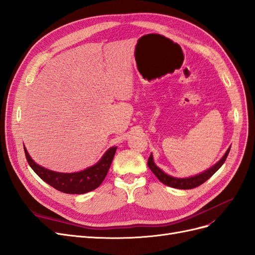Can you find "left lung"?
I'll return each instance as SVG.
<instances>
[{"mask_svg":"<svg viewBox=\"0 0 255 255\" xmlns=\"http://www.w3.org/2000/svg\"><path fill=\"white\" fill-rule=\"evenodd\" d=\"M230 149H231V146L227 150L225 155L222 156V158L218 161L217 164H215L213 167H211L210 169H207V170H205L202 173L197 174L195 176L186 177V179H177V177H173V176L166 174L163 170H160V169L155 164H154L152 154L148 159V166L151 169V171L156 175L157 179L161 183H164L165 185H167V186H170V187L177 188V189H191V188H196V187L200 186V185L203 184L205 181H207L216 171L218 170V169L226 161V159L229 155Z\"/></svg>","mask_w":255,"mask_h":255,"instance_id":"8db88e82","label":"left lung"}]
</instances>
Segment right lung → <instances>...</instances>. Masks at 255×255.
Returning a JSON list of instances; mask_svg holds the SVG:
<instances>
[{"mask_svg": "<svg viewBox=\"0 0 255 255\" xmlns=\"http://www.w3.org/2000/svg\"><path fill=\"white\" fill-rule=\"evenodd\" d=\"M116 150H117V146H112V148L106 151L102 158L96 165L85 169L83 171L74 173H61L49 170V169H45L39 165H37L30 158L29 154L24 148L28 165L32 167L35 173L41 180L61 192L76 195L86 194V192L94 190L101 185L107 172H109Z\"/></svg>", "mask_w": 255, "mask_h": 255, "instance_id": "1", "label": "right lung"}]
</instances>
